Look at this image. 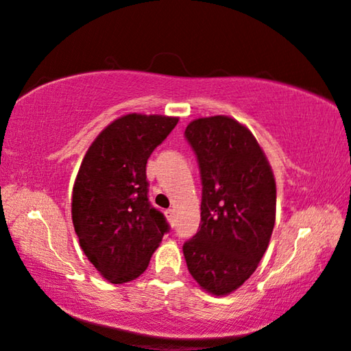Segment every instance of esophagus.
Instances as JSON below:
<instances>
[{
    "label": "esophagus",
    "instance_id": "esophagus-1",
    "mask_svg": "<svg viewBox=\"0 0 351 351\" xmlns=\"http://www.w3.org/2000/svg\"><path fill=\"white\" fill-rule=\"evenodd\" d=\"M165 215H167V218L169 219H173L175 218V210L173 208H169L165 211Z\"/></svg>",
    "mask_w": 351,
    "mask_h": 351
}]
</instances>
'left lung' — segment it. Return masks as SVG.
Returning <instances> with one entry per match:
<instances>
[{
	"label": "left lung",
	"instance_id": "1",
	"mask_svg": "<svg viewBox=\"0 0 351 351\" xmlns=\"http://www.w3.org/2000/svg\"><path fill=\"white\" fill-rule=\"evenodd\" d=\"M184 136L202 178L199 232L182 253L202 289L226 295L258 267L275 226L274 171L253 133L227 116L200 117Z\"/></svg>",
	"mask_w": 351,
	"mask_h": 351
}]
</instances>
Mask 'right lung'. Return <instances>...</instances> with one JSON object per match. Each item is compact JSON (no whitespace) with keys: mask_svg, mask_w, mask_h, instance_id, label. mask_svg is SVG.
<instances>
[{"mask_svg":"<svg viewBox=\"0 0 351 351\" xmlns=\"http://www.w3.org/2000/svg\"><path fill=\"white\" fill-rule=\"evenodd\" d=\"M178 117L125 114L95 138L79 167L71 216L79 245L103 278L122 285L147 269L165 216L147 199L146 164Z\"/></svg>","mask_w":351,"mask_h":351,"instance_id":"obj_1","label":"right lung"}]
</instances>
